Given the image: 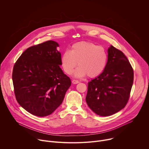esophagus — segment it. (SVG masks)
I'll return each instance as SVG.
<instances>
[{
  "instance_id": "obj_1",
  "label": "esophagus",
  "mask_w": 149,
  "mask_h": 149,
  "mask_svg": "<svg viewBox=\"0 0 149 149\" xmlns=\"http://www.w3.org/2000/svg\"><path fill=\"white\" fill-rule=\"evenodd\" d=\"M72 82L74 84H77L79 83V81H78V80H75V79H74V80H72Z\"/></svg>"
}]
</instances>
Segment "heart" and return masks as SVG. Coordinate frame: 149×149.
Returning <instances> with one entry per match:
<instances>
[{
	"mask_svg": "<svg viewBox=\"0 0 149 149\" xmlns=\"http://www.w3.org/2000/svg\"><path fill=\"white\" fill-rule=\"evenodd\" d=\"M107 54L101 46L87 41H81L73 44L71 50L63 52L61 58L62 67L68 75L74 72L76 77L86 75L90 78L98 76L104 70L107 62Z\"/></svg>",
	"mask_w": 149,
	"mask_h": 149,
	"instance_id": "1",
	"label": "heart"
}]
</instances>
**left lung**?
<instances>
[{"instance_id": "obj_1", "label": "left lung", "mask_w": 149, "mask_h": 149, "mask_svg": "<svg viewBox=\"0 0 149 149\" xmlns=\"http://www.w3.org/2000/svg\"><path fill=\"white\" fill-rule=\"evenodd\" d=\"M134 72L123 52L111 45L103 72L88 84L86 102L100 116L113 115L126 105L133 84Z\"/></svg>"}]
</instances>
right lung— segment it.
Wrapping results in <instances>:
<instances>
[{
    "label": "right lung",
    "mask_w": 149,
    "mask_h": 149,
    "mask_svg": "<svg viewBox=\"0 0 149 149\" xmlns=\"http://www.w3.org/2000/svg\"><path fill=\"white\" fill-rule=\"evenodd\" d=\"M57 42L48 40L28 48L15 63L12 81L21 107L38 117L51 114L71 85L61 65Z\"/></svg>",
    "instance_id": "obj_1"
}]
</instances>
